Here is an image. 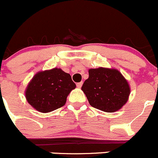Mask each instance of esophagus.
I'll return each mask as SVG.
<instances>
[{"instance_id":"34e87169","label":"esophagus","mask_w":158,"mask_h":158,"mask_svg":"<svg viewBox=\"0 0 158 158\" xmlns=\"http://www.w3.org/2000/svg\"><path fill=\"white\" fill-rule=\"evenodd\" d=\"M82 84H83V82H82V81H81V82L77 83V87H78V88H81V86H82Z\"/></svg>"}]
</instances>
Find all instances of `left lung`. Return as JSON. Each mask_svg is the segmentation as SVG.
I'll return each mask as SVG.
<instances>
[{"label": "left lung", "mask_w": 158, "mask_h": 158, "mask_svg": "<svg viewBox=\"0 0 158 158\" xmlns=\"http://www.w3.org/2000/svg\"><path fill=\"white\" fill-rule=\"evenodd\" d=\"M89 77L81 90L94 108L107 113L121 109L127 102L131 87L125 77L114 68L89 69Z\"/></svg>", "instance_id": "1"}]
</instances>
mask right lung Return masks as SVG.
<instances>
[{
  "label": "right lung",
  "mask_w": 158,
  "mask_h": 158,
  "mask_svg": "<svg viewBox=\"0 0 158 158\" xmlns=\"http://www.w3.org/2000/svg\"><path fill=\"white\" fill-rule=\"evenodd\" d=\"M75 87L69 74L54 68L39 71L33 77L26 87L25 98L37 111L48 113L63 107Z\"/></svg>",
  "instance_id": "1"
}]
</instances>
